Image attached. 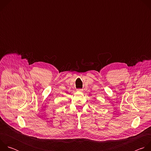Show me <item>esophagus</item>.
I'll return each mask as SVG.
<instances>
[{
    "instance_id": "1",
    "label": "esophagus",
    "mask_w": 151,
    "mask_h": 151,
    "mask_svg": "<svg viewBox=\"0 0 151 151\" xmlns=\"http://www.w3.org/2000/svg\"><path fill=\"white\" fill-rule=\"evenodd\" d=\"M77 90H78V91H81V92H82V89H78Z\"/></svg>"
}]
</instances>
